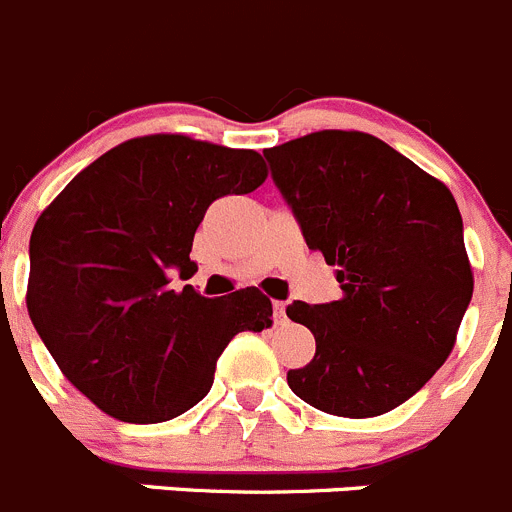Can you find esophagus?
<instances>
[{"instance_id": "34e87169", "label": "esophagus", "mask_w": 512, "mask_h": 512, "mask_svg": "<svg viewBox=\"0 0 512 512\" xmlns=\"http://www.w3.org/2000/svg\"><path fill=\"white\" fill-rule=\"evenodd\" d=\"M272 315H275V326H285V323H288L283 300H275V303H272Z\"/></svg>"}]
</instances>
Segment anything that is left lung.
Instances as JSON below:
<instances>
[{"instance_id":"obj_1","label":"left lung","mask_w":512,"mask_h":512,"mask_svg":"<svg viewBox=\"0 0 512 512\" xmlns=\"http://www.w3.org/2000/svg\"><path fill=\"white\" fill-rule=\"evenodd\" d=\"M265 159L343 290L333 303L285 310L315 336L313 361L290 369L288 386L336 417L391 412L447 361L470 305L455 197L371 133L315 131Z\"/></svg>"}]
</instances>
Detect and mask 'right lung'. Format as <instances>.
I'll return each mask as SVG.
<instances>
[{"instance_id": "add662e5", "label": "right lung", "mask_w": 512, "mask_h": 512, "mask_svg": "<svg viewBox=\"0 0 512 512\" xmlns=\"http://www.w3.org/2000/svg\"><path fill=\"white\" fill-rule=\"evenodd\" d=\"M265 179L252 148L154 133L105 151L40 214L27 313L100 412L133 424L179 417L209 394L237 333L272 326L257 288L227 298L171 288V270H197L189 252L209 204Z\"/></svg>"}]
</instances>
